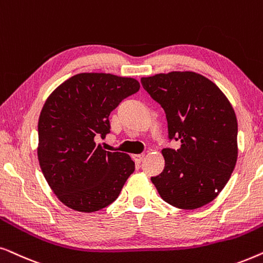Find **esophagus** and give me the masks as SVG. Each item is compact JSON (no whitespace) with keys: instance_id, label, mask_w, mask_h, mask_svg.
I'll list each match as a JSON object with an SVG mask.
<instances>
[{"instance_id":"obj_1","label":"esophagus","mask_w":263,"mask_h":263,"mask_svg":"<svg viewBox=\"0 0 263 263\" xmlns=\"http://www.w3.org/2000/svg\"><path fill=\"white\" fill-rule=\"evenodd\" d=\"M132 159H134L136 163H141L143 159H144V155L143 154H135V155H132Z\"/></svg>"}]
</instances>
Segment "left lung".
I'll return each instance as SVG.
<instances>
[{"label":"left lung","mask_w":263,"mask_h":263,"mask_svg":"<svg viewBox=\"0 0 263 263\" xmlns=\"http://www.w3.org/2000/svg\"><path fill=\"white\" fill-rule=\"evenodd\" d=\"M146 92L166 113L168 138L180 148L162 149L164 168L152 177L163 201L180 209L212 202L237 162L238 124L230 101L212 80L195 72L143 77Z\"/></svg>","instance_id":"1"}]
</instances>
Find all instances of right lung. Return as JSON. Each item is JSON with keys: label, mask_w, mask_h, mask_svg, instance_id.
I'll list each match as a JSON object with an SVG mask.
<instances>
[{"label": "right lung", "mask_w": 263, "mask_h": 263, "mask_svg": "<svg viewBox=\"0 0 263 263\" xmlns=\"http://www.w3.org/2000/svg\"><path fill=\"white\" fill-rule=\"evenodd\" d=\"M134 78L79 73L59 85L42 108L37 155L49 186L73 211L93 213L118 198L135 162L95 137L110 132L109 114L139 90Z\"/></svg>", "instance_id": "right-lung-1"}]
</instances>
